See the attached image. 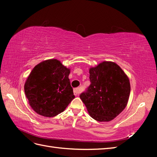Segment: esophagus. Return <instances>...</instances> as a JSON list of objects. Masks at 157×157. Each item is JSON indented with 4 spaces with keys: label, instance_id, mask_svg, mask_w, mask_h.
<instances>
[{
    "label": "esophagus",
    "instance_id": "34e87169",
    "mask_svg": "<svg viewBox=\"0 0 157 157\" xmlns=\"http://www.w3.org/2000/svg\"><path fill=\"white\" fill-rule=\"evenodd\" d=\"M79 93V88H78V87H77V88H75L74 90V94L75 96H78Z\"/></svg>",
    "mask_w": 157,
    "mask_h": 157
}]
</instances>
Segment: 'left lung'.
Listing matches in <instances>:
<instances>
[{"mask_svg": "<svg viewBox=\"0 0 157 157\" xmlns=\"http://www.w3.org/2000/svg\"><path fill=\"white\" fill-rule=\"evenodd\" d=\"M91 84L80 95L90 116L98 122L111 121L128 104L130 84L128 76L114 62L103 61L90 67Z\"/></svg>", "mask_w": 157, "mask_h": 157, "instance_id": "8db88e82", "label": "left lung"}]
</instances>
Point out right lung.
Segmentation results:
<instances>
[{
  "instance_id": "right-lung-1",
  "label": "right lung",
  "mask_w": 157,
  "mask_h": 157,
  "mask_svg": "<svg viewBox=\"0 0 157 157\" xmlns=\"http://www.w3.org/2000/svg\"><path fill=\"white\" fill-rule=\"evenodd\" d=\"M70 74V69L56 59L45 60L36 65L24 86L33 110L49 118L63 112L75 98Z\"/></svg>"
}]
</instances>
